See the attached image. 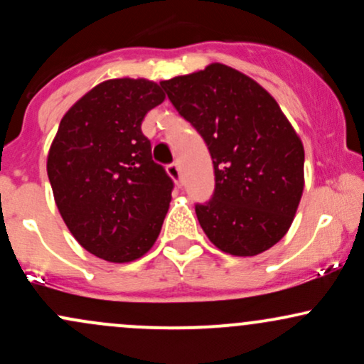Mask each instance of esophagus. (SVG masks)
I'll return each mask as SVG.
<instances>
[{
  "label": "esophagus",
  "instance_id": "obj_1",
  "mask_svg": "<svg viewBox=\"0 0 364 364\" xmlns=\"http://www.w3.org/2000/svg\"><path fill=\"white\" fill-rule=\"evenodd\" d=\"M168 174L178 183V185L181 183V171H179V166L176 164V162H173V164L168 166Z\"/></svg>",
  "mask_w": 364,
  "mask_h": 364
}]
</instances>
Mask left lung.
I'll return each instance as SVG.
<instances>
[{"label":"left lung","instance_id":"obj_1","mask_svg":"<svg viewBox=\"0 0 364 364\" xmlns=\"http://www.w3.org/2000/svg\"><path fill=\"white\" fill-rule=\"evenodd\" d=\"M176 111L205 140L215 190L195 212L220 252L255 257L289 231L304 188L301 139L253 78L212 63L161 82Z\"/></svg>","mask_w":364,"mask_h":364}]
</instances>
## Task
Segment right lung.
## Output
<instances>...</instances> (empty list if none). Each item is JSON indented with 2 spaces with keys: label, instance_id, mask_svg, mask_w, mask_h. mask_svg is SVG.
Masks as SVG:
<instances>
[{
  "label": "right lung",
  "instance_id": "add662e5",
  "mask_svg": "<svg viewBox=\"0 0 364 364\" xmlns=\"http://www.w3.org/2000/svg\"><path fill=\"white\" fill-rule=\"evenodd\" d=\"M166 99L156 82L112 78L63 116L48 154L54 202L75 240L112 263L144 257L168 214L173 179L141 121Z\"/></svg>",
  "mask_w": 364,
  "mask_h": 364
}]
</instances>
